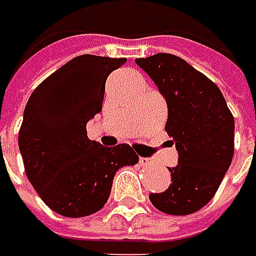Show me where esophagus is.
<instances>
[{
	"label": "esophagus",
	"mask_w": 256,
	"mask_h": 256,
	"mask_svg": "<svg viewBox=\"0 0 256 256\" xmlns=\"http://www.w3.org/2000/svg\"><path fill=\"white\" fill-rule=\"evenodd\" d=\"M151 158H144V157H141L140 158V164L142 166V167H148V166H151Z\"/></svg>",
	"instance_id": "esophagus-1"
}]
</instances>
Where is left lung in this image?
Returning <instances> with one entry per match:
<instances>
[{"instance_id": "left-lung-1", "label": "left lung", "mask_w": 256, "mask_h": 256, "mask_svg": "<svg viewBox=\"0 0 256 256\" xmlns=\"http://www.w3.org/2000/svg\"><path fill=\"white\" fill-rule=\"evenodd\" d=\"M135 62L167 100L166 132L178 151V164L168 167L172 183L150 200L162 213L192 214L213 198L232 162L234 115L220 89L178 56L157 53Z\"/></svg>"}]
</instances>
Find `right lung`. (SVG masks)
Here are the masks:
<instances>
[{
  "label": "right lung",
  "mask_w": 256,
  "mask_h": 256,
  "mask_svg": "<svg viewBox=\"0 0 256 256\" xmlns=\"http://www.w3.org/2000/svg\"><path fill=\"white\" fill-rule=\"evenodd\" d=\"M126 58L82 54L38 84L18 132L28 182L46 204L66 218L94 214L108 202L116 172L138 162L131 146L104 147L86 135L102 109L105 82Z\"/></svg>",
  "instance_id": "right-lung-1"
}]
</instances>
